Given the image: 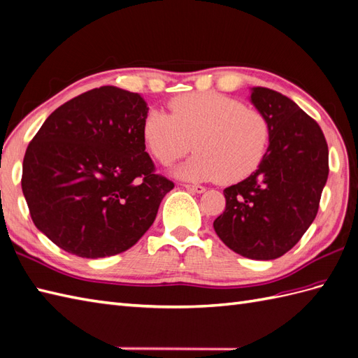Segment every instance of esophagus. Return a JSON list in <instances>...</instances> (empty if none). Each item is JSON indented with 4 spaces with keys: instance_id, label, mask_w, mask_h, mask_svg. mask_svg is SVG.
Here are the masks:
<instances>
[{
    "instance_id": "obj_1",
    "label": "esophagus",
    "mask_w": 358,
    "mask_h": 358,
    "mask_svg": "<svg viewBox=\"0 0 358 358\" xmlns=\"http://www.w3.org/2000/svg\"><path fill=\"white\" fill-rule=\"evenodd\" d=\"M188 191H193V193H197V194H202L205 193V187L202 185H191V184H185L184 185Z\"/></svg>"
}]
</instances>
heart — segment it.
Instances as JSON below:
<instances>
[{
  "label": "heart",
  "mask_w": 358,
  "mask_h": 358,
  "mask_svg": "<svg viewBox=\"0 0 358 358\" xmlns=\"http://www.w3.org/2000/svg\"><path fill=\"white\" fill-rule=\"evenodd\" d=\"M170 113L150 110L144 141L161 164L191 158L176 169L188 180L235 184L254 173L267 152L270 127L257 109L219 92H189L169 101Z\"/></svg>",
  "instance_id": "obj_1"
}]
</instances>
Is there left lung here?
Segmentation results:
<instances>
[{
  "label": "left lung",
  "instance_id": "left-lung-1",
  "mask_svg": "<svg viewBox=\"0 0 358 358\" xmlns=\"http://www.w3.org/2000/svg\"><path fill=\"white\" fill-rule=\"evenodd\" d=\"M250 101L270 127L258 170L224 188L226 208L214 229L226 246L250 259L289 252L316 219L328 179V144L319 124L285 95L252 88Z\"/></svg>",
  "mask_w": 358,
  "mask_h": 358
}]
</instances>
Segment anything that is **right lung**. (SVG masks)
<instances>
[{
    "mask_svg": "<svg viewBox=\"0 0 358 358\" xmlns=\"http://www.w3.org/2000/svg\"><path fill=\"white\" fill-rule=\"evenodd\" d=\"M147 103L101 86L45 120L22 162V193L34 226L69 254L103 258L132 248L153 224L174 184L145 152Z\"/></svg>",
    "mask_w": 358,
    "mask_h": 358,
    "instance_id": "1",
    "label": "right lung"
}]
</instances>
